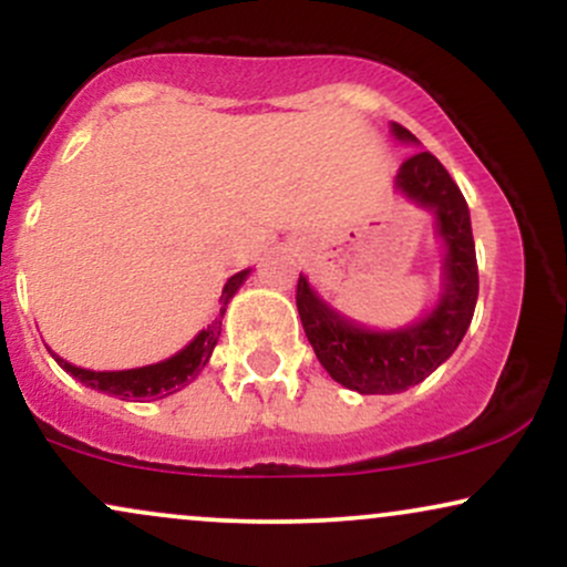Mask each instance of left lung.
Returning a JSON list of instances; mask_svg holds the SVG:
<instances>
[{"label": "left lung", "instance_id": "8db88e82", "mask_svg": "<svg viewBox=\"0 0 567 567\" xmlns=\"http://www.w3.org/2000/svg\"><path fill=\"white\" fill-rule=\"evenodd\" d=\"M392 133L405 143H419L396 122ZM394 186L434 213L437 234L445 243V279L437 306L400 330H368L330 309L303 275L296 288L298 315L320 365L330 379L360 394L405 392L432 375L470 330L480 292L470 207L442 162L429 152L413 154L402 162Z\"/></svg>", "mask_w": 567, "mask_h": 567}]
</instances>
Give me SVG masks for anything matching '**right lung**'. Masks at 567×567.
I'll return each instance as SVG.
<instances>
[{"label": "right lung", "instance_id": "right-lung-1", "mask_svg": "<svg viewBox=\"0 0 567 567\" xmlns=\"http://www.w3.org/2000/svg\"><path fill=\"white\" fill-rule=\"evenodd\" d=\"M250 269L237 271V275L229 277V282L224 285V292L218 298V315L213 317V322L207 324L205 330H199L197 338H194L188 347H184L178 354H173L171 360H162L157 365H146V368H133V370H87V368H76L71 362L58 357L55 351L50 354L55 357V362L61 365L66 373L74 375L76 381H82L84 386L97 389L103 394L120 396V400L127 402H148V400H162V396H171L175 392L186 386L188 381L197 379V373L207 365L210 360L213 349H216L218 336H220V320L226 315V306L234 298V292L239 290V285L245 282Z\"/></svg>", "mask_w": 567, "mask_h": 567}]
</instances>
